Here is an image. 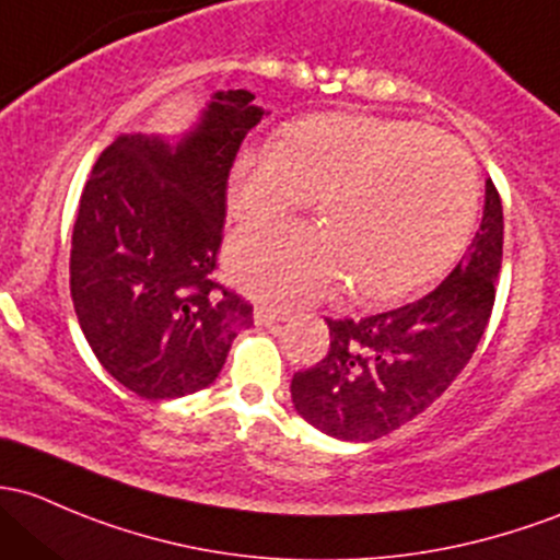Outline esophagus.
Listing matches in <instances>:
<instances>
[{
	"instance_id": "34e87169",
	"label": "esophagus",
	"mask_w": 560,
	"mask_h": 560,
	"mask_svg": "<svg viewBox=\"0 0 560 560\" xmlns=\"http://www.w3.org/2000/svg\"><path fill=\"white\" fill-rule=\"evenodd\" d=\"M284 319H287V311L273 308V305H257L255 308V322L262 327L279 325V322H284Z\"/></svg>"
}]
</instances>
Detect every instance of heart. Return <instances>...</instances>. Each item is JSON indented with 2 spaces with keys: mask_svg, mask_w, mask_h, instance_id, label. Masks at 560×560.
<instances>
[{
  "mask_svg": "<svg viewBox=\"0 0 560 560\" xmlns=\"http://www.w3.org/2000/svg\"><path fill=\"white\" fill-rule=\"evenodd\" d=\"M316 196L319 225L249 228L231 241L233 279L273 303L340 290L364 303L413 295L472 233L478 172L448 133L378 115H316L241 150L231 211L279 220Z\"/></svg>",
  "mask_w": 560,
  "mask_h": 560,
  "instance_id": "1",
  "label": "heart"
}]
</instances>
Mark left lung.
Segmentation results:
<instances>
[{"mask_svg":"<svg viewBox=\"0 0 560 560\" xmlns=\"http://www.w3.org/2000/svg\"><path fill=\"white\" fill-rule=\"evenodd\" d=\"M502 198L486 182L480 231L429 295L364 319H327L329 349L292 378V402L311 427L370 443L423 413L478 349L502 270Z\"/></svg>","mask_w":560,"mask_h":560,"instance_id":"left-lung-1","label":"left lung"}]
</instances>
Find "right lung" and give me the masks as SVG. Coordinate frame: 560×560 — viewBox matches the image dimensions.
Masks as SVG:
<instances>
[{
    "mask_svg": "<svg viewBox=\"0 0 560 560\" xmlns=\"http://www.w3.org/2000/svg\"><path fill=\"white\" fill-rule=\"evenodd\" d=\"M249 91H220L190 137H120L98 155L72 231L69 287L102 368L144 399L220 375L252 303L214 279L228 176L262 120Z\"/></svg>",
    "mask_w": 560,
    "mask_h": 560,
    "instance_id": "1",
    "label": "right lung"
}]
</instances>
